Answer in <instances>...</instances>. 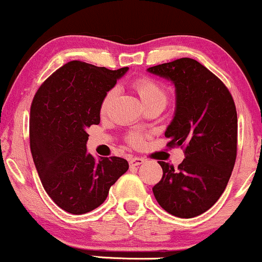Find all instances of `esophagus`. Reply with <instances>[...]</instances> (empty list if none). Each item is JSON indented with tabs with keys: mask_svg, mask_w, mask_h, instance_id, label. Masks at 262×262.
<instances>
[{
	"mask_svg": "<svg viewBox=\"0 0 262 262\" xmlns=\"http://www.w3.org/2000/svg\"><path fill=\"white\" fill-rule=\"evenodd\" d=\"M141 164H144L143 158H130L129 159V165H130L132 167L139 166V165H141Z\"/></svg>",
	"mask_w": 262,
	"mask_h": 262,
	"instance_id": "obj_1",
	"label": "esophagus"
}]
</instances>
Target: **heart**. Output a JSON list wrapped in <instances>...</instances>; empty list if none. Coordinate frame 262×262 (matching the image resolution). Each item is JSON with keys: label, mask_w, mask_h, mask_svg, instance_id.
Wrapping results in <instances>:
<instances>
[{"label": "heart", "mask_w": 262, "mask_h": 262, "mask_svg": "<svg viewBox=\"0 0 262 262\" xmlns=\"http://www.w3.org/2000/svg\"><path fill=\"white\" fill-rule=\"evenodd\" d=\"M133 87L135 91L139 95L141 102H143L144 107L150 106V104H161V106H166L167 103V93L164 90V87L159 85L155 81L145 79V77H141V79L135 80L133 82ZM117 90L112 89L110 90L104 97L102 98L101 102V113H106L108 107H110L111 101L113 100V97L116 96ZM129 143L134 146H139L143 144V137L138 133H132L128 137Z\"/></svg>", "instance_id": "1"}]
</instances>
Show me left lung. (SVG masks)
<instances>
[{"mask_svg":"<svg viewBox=\"0 0 262 262\" xmlns=\"http://www.w3.org/2000/svg\"><path fill=\"white\" fill-rule=\"evenodd\" d=\"M148 73L175 86V113L165 137L167 146L185 148L186 155L177 169L159 161L162 179L152 192L170 214L197 217L219 200L235 164V104L224 83L194 59L152 66Z\"/></svg>","mask_w":262,"mask_h":262,"instance_id":"8db88e82","label":"left lung"}]
</instances>
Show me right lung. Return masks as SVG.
<instances>
[{"label": "right lung", "mask_w": 262, "mask_h": 262, "mask_svg": "<svg viewBox=\"0 0 262 262\" xmlns=\"http://www.w3.org/2000/svg\"><path fill=\"white\" fill-rule=\"evenodd\" d=\"M128 70L74 60L48 77L33 98V161L49 197L71 214L100 207L111 186L129 169L125 159H95L86 149L87 129L101 121L102 98Z\"/></svg>", "instance_id": "obj_1"}]
</instances>
